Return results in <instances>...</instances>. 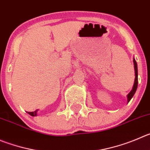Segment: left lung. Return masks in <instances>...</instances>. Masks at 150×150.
<instances>
[{"label":"left lung","instance_id":"obj_1","mask_svg":"<svg viewBox=\"0 0 150 150\" xmlns=\"http://www.w3.org/2000/svg\"><path fill=\"white\" fill-rule=\"evenodd\" d=\"M134 62V68H135V82H134L133 87H132V89L131 90V92H129L127 96V100L128 102L131 100L133 96L135 95V92H136L137 87H138V67H137V63L135 61V58L133 59Z\"/></svg>","mask_w":150,"mask_h":150}]
</instances>
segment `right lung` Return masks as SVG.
Returning a JSON list of instances; mask_svg holds the SVG:
<instances>
[{"mask_svg": "<svg viewBox=\"0 0 150 150\" xmlns=\"http://www.w3.org/2000/svg\"><path fill=\"white\" fill-rule=\"evenodd\" d=\"M37 112H38V110H35V111H34V112H28V113H29V114L32 116H36L37 115Z\"/></svg>", "mask_w": 150, "mask_h": 150, "instance_id": "right-lung-1", "label": "right lung"}]
</instances>
